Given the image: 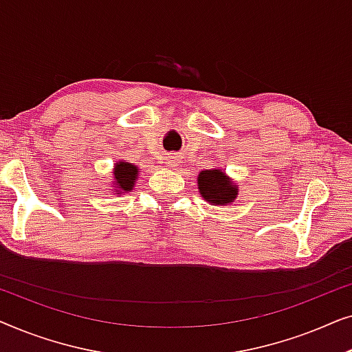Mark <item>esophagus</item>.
<instances>
[{
	"instance_id": "1",
	"label": "esophagus",
	"mask_w": 352,
	"mask_h": 352,
	"mask_svg": "<svg viewBox=\"0 0 352 352\" xmlns=\"http://www.w3.org/2000/svg\"><path fill=\"white\" fill-rule=\"evenodd\" d=\"M176 162H177V158H176L175 155H170V157L166 158V163H168V166H173V165H175Z\"/></svg>"
}]
</instances>
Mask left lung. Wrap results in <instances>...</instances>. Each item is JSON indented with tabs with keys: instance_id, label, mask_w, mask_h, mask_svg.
Masks as SVG:
<instances>
[{
	"instance_id": "obj_1",
	"label": "left lung",
	"mask_w": 352,
	"mask_h": 352,
	"mask_svg": "<svg viewBox=\"0 0 352 352\" xmlns=\"http://www.w3.org/2000/svg\"><path fill=\"white\" fill-rule=\"evenodd\" d=\"M199 189L206 201L214 205L229 204L237 195V187L232 186L221 170H205L199 175Z\"/></svg>"
}]
</instances>
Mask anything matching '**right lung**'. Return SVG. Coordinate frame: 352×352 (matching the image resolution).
Wrapping results in <instances>:
<instances>
[{
	"mask_svg": "<svg viewBox=\"0 0 352 352\" xmlns=\"http://www.w3.org/2000/svg\"><path fill=\"white\" fill-rule=\"evenodd\" d=\"M115 184H117V192H128L133 189L134 182H136V177H138V168L131 165V163H126V162H120L117 163V166H115Z\"/></svg>",
	"mask_w": 352,
	"mask_h": 352,
	"instance_id": "1",
	"label": "right lung"
}]
</instances>
